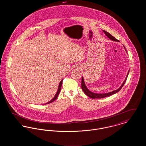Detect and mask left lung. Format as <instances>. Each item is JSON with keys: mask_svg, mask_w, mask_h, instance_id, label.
Returning a JSON list of instances; mask_svg holds the SVG:
<instances>
[{"mask_svg": "<svg viewBox=\"0 0 146 146\" xmlns=\"http://www.w3.org/2000/svg\"><path fill=\"white\" fill-rule=\"evenodd\" d=\"M105 33V35H106L111 40H114V41H115V42H119L118 39H117L116 38H115L113 36H112L111 34H110L108 32H107V31H103ZM129 71L127 73V76L125 78V80L124 82H123V83L122 84V85H121V86L117 89L116 90L113 91H111V92H108V93H106V94H95V93H93L92 92H91L90 91L88 90V89L86 87L85 83H84V81L83 78H82V89L84 91V92L88 96V97H90L91 98H104V97H108V96H110L111 95H112L113 94H116L117 92H118V91L121 90V89L123 88V86H124V85L125 84V82L126 81V79H127V78L128 76V74H129Z\"/></svg>", "mask_w": 146, "mask_h": 146, "instance_id": "left-lung-1", "label": "left lung"}]
</instances>
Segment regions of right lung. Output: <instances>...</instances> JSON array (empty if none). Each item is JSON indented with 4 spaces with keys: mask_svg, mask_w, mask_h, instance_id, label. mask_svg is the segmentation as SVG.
<instances>
[{
    "mask_svg": "<svg viewBox=\"0 0 146 146\" xmlns=\"http://www.w3.org/2000/svg\"><path fill=\"white\" fill-rule=\"evenodd\" d=\"M62 81L63 79L61 80V81L60 82V83L59 84V86H58V90H57V93H56V94L55 96L54 97L51 101H50L49 102H47L46 104H50V103H51V102H52L53 101H54L58 97V95H59V94H60V91H61V86H62Z\"/></svg>",
    "mask_w": 146,
    "mask_h": 146,
    "instance_id": "right-lung-1",
    "label": "right lung"
}]
</instances>
